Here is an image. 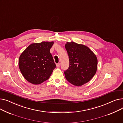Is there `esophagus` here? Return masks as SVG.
<instances>
[{
	"mask_svg": "<svg viewBox=\"0 0 123 123\" xmlns=\"http://www.w3.org/2000/svg\"><path fill=\"white\" fill-rule=\"evenodd\" d=\"M56 66L57 68H59L60 67V63H57L56 64Z\"/></svg>",
	"mask_w": 123,
	"mask_h": 123,
	"instance_id": "obj_1",
	"label": "esophagus"
}]
</instances>
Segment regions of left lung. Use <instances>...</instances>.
<instances>
[{
    "label": "left lung",
    "instance_id": "8db88e82",
    "mask_svg": "<svg viewBox=\"0 0 123 123\" xmlns=\"http://www.w3.org/2000/svg\"><path fill=\"white\" fill-rule=\"evenodd\" d=\"M65 48L69 66L64 71L65 78L72 84L80 86L89 82L96 74L98 61L88 47L74 42H67Z\"/></svg>",
    "mask_w": 123,
    "mask_h": 123
}]
</instances>
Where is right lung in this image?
I'll return each mask as SVG.
<instances>
[{
  "mask_svg": "<svg viewBox=\"0 0 123 123\" xmlns=\"http://www.w3.org/2000/svg\"><path fill=\"white\" fill-rule=\"evenodd\" d=\"M53 42L33 43L19 59V67L25 79L35 85L48 80L56 66L50 52Z\"/></svg>",
  "mask_w": 123,
  "mask_h": 123,
  "instance_id": "add662e5",
  "label": "right lung"
}]
</instances>
